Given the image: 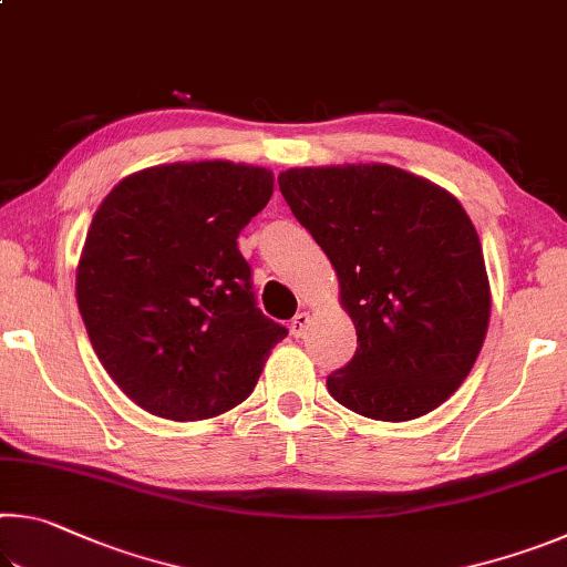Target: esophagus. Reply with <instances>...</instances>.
<instances>
[{
	"instance_id": "34e87169",
	"label": "esophagus",
	"mask_w": 567,
	"mask_h": 567,
	"mask_svg": "<svg viewBox=\"0 0 567 567\" xmlns=\"http://www.w3.org/2000/svg\"><path fill=\"white\" fill-rule=\"evenodd\" d=\"M307 324H310V315L297 312L290 322V332L295 334V338H302V334L307 332Z\"/></svg>"
}]
</instances>
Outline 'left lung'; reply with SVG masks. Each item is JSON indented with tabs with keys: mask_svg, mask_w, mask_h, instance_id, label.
<instances>
[{
	"mask_svg": "<svg viewBox=\"0 0 567 567\" xmlns=\"http://www.w3.org/2000/svg\"><path fill=\"white\" fill-rule=\"evenodd\" d=\"M277 182L330 257L358 330L360 348L328 378L330 395L385 422L443 405L491 322L483 247L463 205L392 165L295 167Z\"/></svg>",
	"mask_w": 567,
	"mask_h": 567,
	"instance_id": "obj_1",
	"label": "left lung"
}]
</instances>
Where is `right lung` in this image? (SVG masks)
Wrapping results in <instances>:
<instances>
[{
  "label": "right lung",
  "instance_id": "right-lung-1",
  "mask_svg": "<svg viewBox=\"0 0 567 567\" xmlns=\"http://www.w3.org/2000/svg\"><path fill=\"white\" fill-rule=\"evenodd\" d=\"M270 169L175 162L124 177L92 217L76 305L104 370L157 417L207 420L255 390L287 330L255 302L243 227Z\"/></svg>",
  "mask_w": 567,
  "mask_h": 567
}]
</instances>
